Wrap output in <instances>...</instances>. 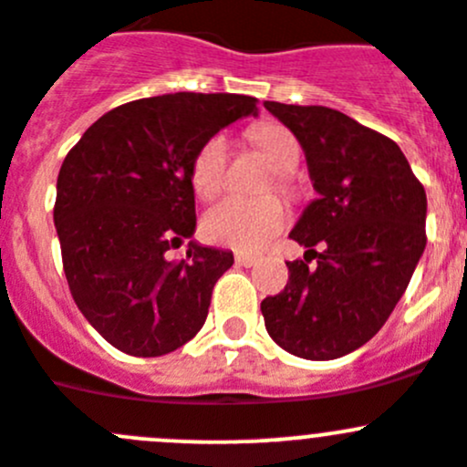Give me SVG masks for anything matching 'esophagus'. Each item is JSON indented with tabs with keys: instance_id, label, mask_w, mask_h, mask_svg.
<instances>
[{
	"instance_id": "obj_1",
	"label": "esophagus",
	"mask_w": 467,
	"mask_h": 467,
	"mask_svg": "<svg viewBox=\"0 0 467 467\" xmlns=\"http://www.w3.org/2000/svg\"><path fill=\"white\" fill-rule=\"evenodd\" d=\"M256 256H250V254H241V252H238L236 254V264L238 265H245V268H252V265H256Z\"/></svg>"
}]
</instances>
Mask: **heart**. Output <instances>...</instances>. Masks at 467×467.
<instances>
[{"label":"heart","instance_id":"heart-1","mask_svg":"<svg viewBox=\"0 0 467 467\" xmlns=\"http://www.w3.org/2000/svg\"><path fill=\"white\" fill-rule=\"evenodd\" d=\"M250 140L277 171L275 185L282 192L291 190L288 171L296 170L300 149L288 128L282 123H259L250 130ZM229 167V141L222 132L208 137L190 164V183L202 199H213L224 185ZM288 211L277 197L241 199L226 197L206 211L202 220L203 236L217 245L238 252H259L286 226Z\"/></svg>","mask_w":467,"mask_h":467}]
</instances>
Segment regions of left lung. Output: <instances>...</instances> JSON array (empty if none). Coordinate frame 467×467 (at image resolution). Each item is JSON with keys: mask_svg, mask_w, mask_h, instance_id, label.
<instances>
[{"mask_svg": "<svg viewBox=\"0 0 467 467\" xmlns=\"http://www.w3.org/2000/svg\"><path fill=\"white\" fill-rule=\"evenodd\" d=\"M265 109L297 137L318 199L291 236L282 293L261 303L275 344L305 359L364 346L389 318L426 247V192L389 137L321 105Z\"/></svg>", "mask_w": 467, "mask_h": 467, "instance_id": "8db88e82", "label": "left lung"}]
</instances>
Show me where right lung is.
I'll return each instance as SVG.
<instances>
[{"label": "right lung", "mask_w": 467, "mask_h": 467, "mask_svg": "<svg viewBox=\"0 0 467 467\" xmlns=\"http://www.w3.org/2000/svg\"><path fill=\"white\" fill-rule=\"evenodd\" d=\"M256 114L241 93H167L119 105L68 150L55 226L70 296L114 348L158 358L202 330L231 252L188 243L197 226L190 164L199 146Z\"/></svg>", "instance_id": "add662e5"}]
</instances>
